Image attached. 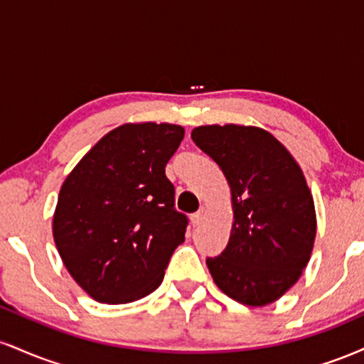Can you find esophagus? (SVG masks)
Wrapping results in <instances>:
<instances>
[{
    "label": "esophagus",
    "instance_id": "34e87169",
    "mask_svg": "<svg viewBox=\"0 0 364 364\" xmlns=\"http://www.w3.org/2000/svg\"><path fill=\"white\" fill-rule=\"evenodd\" d=\"M203 219H205V210L202 208V210H198L196 214L191 215V224H193L196 228V225H200L203 223Z\"/></svg>",
    "mask_w": 364,
    "mask_h": 364
}]
</instances>
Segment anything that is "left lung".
<instances>
[{"label": "left lung", "mask_w": 364, "mask_h": 364, "mask_svg": "<svg viewBox=\"0 0 364 364\" xmlns=\"http://www.w3.org/2000/svg\"><path fill=\"white\" fill-rule=\"evenodd\" d=\"M191 139L214 159L231 188V236L208 272L246 306L277 301L301 277L316 236L310 188L298 162L272 133L245 124H205Z\"/></svg>", "instance_id": "left-lung-1"}]
</instances>
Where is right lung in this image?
<instances>
[{"instance_id": "1", "label": "right lung", "mask_w": 364, "mask_h": 364, "mask_svg": "<svg viewBox=\"0 0 364 364\" xmlns=\"http://www.w3.org/2000/svg\"><path fill=\"white\" fill-rule=\"evenodd\" d=\"M185 136L169 123H124L104 135L63 181L53 237L92 299L124 304L161 286L188 219L174 208L166 164Z\"/></svg>"}]
</instances>
